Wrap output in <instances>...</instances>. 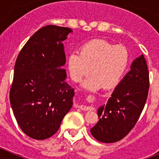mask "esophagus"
I'll return each mask as SVG.
<instances>
[{
	"mask_svg": "<svg viewBox=\"0 0 159 159\" xmlns=\"http://www.w3.org/2000/svg\"><path fill=\"white\" fill-rule=\"evenodd\" d=\"M80 110L82 111H89V110H92V107H88V106H85V105H79L78 107Z\"/></svg>",
	"mask_w": 159,
	"mask_h": 159,
	"instance_id": "esophagus-1",
	"label": "esophagus"
}]
</instances>
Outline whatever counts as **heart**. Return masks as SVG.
I'll use <instances>...</instances> for the list:
<instances>
[{
  "mask_svg": "<svg viewBox=\"0 0 159 159\" xmlns=\"http://www.w3.org/2000/svg\"><path fill=\"white\" fill-rule=\"evenodd\" d=\"M129 63V53L124 46L115 45L102 40H92L68 56L67 66L71 78L80 82L91 71L84 83L90 90L116 87L126 71Z\"/></svg>",
  "mask_w": 159,
  "mask_h": 159,
  "instance_id": "1",
  "label": "heart"
}]
</instances>
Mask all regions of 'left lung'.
<instances>
[{"label":"left lung","mask_w":159,"mask_h":159,"mask_svg":"<svg viewBox=\"0 0 159 159\" xmlns=\"http://www.w3.org/2000/svg\"><path fill=\"white\" fill-rule=\"evenodd\" d=\"M149 87L147 60L141 55L133 61L130 71L114 90L107 104L99 108V120L91 129L95 139L112 143L126 137L141 116Z\"/></svg>","instance_id":"8db88e82"}]
</instances>
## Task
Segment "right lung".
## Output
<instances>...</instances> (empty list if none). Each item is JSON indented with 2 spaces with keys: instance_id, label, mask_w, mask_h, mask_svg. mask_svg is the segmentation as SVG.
I'll list each match as a JSON object with an SVG mask.
<instances>
[{
  "instance_id": "right-lung-1",
  "label": "right lung",
  "mask_w": 159,
  "mask_h": 159,
  "mask_svg": "<svg viewBox=\"0 0 159 159\" xmlns=\"http://www.w3.org/2000/svg\"><path fill=\"white\" fill-rule=\"evenodd\" d=\"M69 28L47 25L30 37L14 67L9 99L22 131L36 140L57 133L72 106L74 88L64 81L63 41Z\"/></svg>"
}]
</instances>
